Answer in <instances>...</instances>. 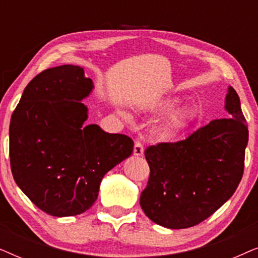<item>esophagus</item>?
<instances>
[{"label":"esophagus","mask_w":258,"mask_h":258,"mask_svg":"<svg viewBox=\"0 0 258 258\" xmlns=\"http://www.w3.org/2000/svg\"><path fill=\"white\" fill-rule=\"evenodd\" d=\"M143 151H144L143 144L141 143L140 141H136L135 146H134V155H135V156H142Z\"/></svg>","instance_id":"34e87169"}]
</instances>
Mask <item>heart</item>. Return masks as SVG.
I'll return each instance as SVG.
<instances>
[{"label": "heart", "mask_w": 258, "mask_h": 258, "mask_svg": "<svg viewBox=\"0 0 258 258\" xmlns=\"http://www.w3.org/2000/svg\"><path fill=\"white\" fill-rule=\"evenodd\" d=\"M172 104L171 101H167L163 104L164 108L170 107ZM190 121V111L188 109H178L170 115L167 116L162 122V132L167 136H175L178 133H181L183 129L188 125Z\"/></svg>", "instance_id": "obj_1"}]
</instances>
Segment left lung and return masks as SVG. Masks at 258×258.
<instances>
[{"instance_id":"1","label":"left lung","mask_w":258,"mask_h":258,"mask_svg":"<svg viewBox=\"0 0 258 258\" xmlns=\"http://www.w3.org/2000/svg\"><path fill=\"white\" fill-rule=\"evenodd\" d=\"M225 110L228 118L214 119L185 140L157 143L144 151L150 175L140 204L155 223L169 229L194 227L234 195L244 171L249 133L232 87Z\"/></svg>"}]
</instances>
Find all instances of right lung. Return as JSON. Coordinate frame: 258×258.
<instances>
[{
  "label": "right lung",
  "instance_id": "add662e5",
  "mask_svg": "<svg viewBox=\"0 0 258 258\" xmlns=\"http://www.w3.org/2000/svg\"><path fill=\"white\" fill-rule=\"evenodd\" d=\"M94 84L79 66L44 70L28 83L9 126L16 184L51 216H75L97 200L103 176L133 153L126 135L83 125Z\"/></svg>",
  "mask_w": 258,
  "mask_h": 258
}]
</instances>
